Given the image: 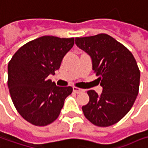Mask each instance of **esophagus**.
<instances>
[{
    "label": "esophagus",
    "mask_w": 148,
    "mask_h": 148,
    "mask_svg": "<svg viewBox=\"0 0 148 148\" xmlns=\"http://www.w3.org/2000/svg\"><path fill=\"white\" fill-rule=\"evenodd\" d=\"M73 90H74V93H84L85 90L84 89H82V88H77V87H73Z\"/></svg>",
    "instance_id": "esophagus-1"
}]
</instances>
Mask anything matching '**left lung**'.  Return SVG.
Listing matches in <instances>:
<instances>
[{
    "label": "left lung",
    "instance_id": "obj_1",
    "mask_svg": "<svg viewBox=\"0 0 148 148\" xmlns=\"http://www.w3.org/2000/svg\"><path fill=\"white\" fill-rule=\"evenodd\" d=\"M75 44L91 56L103 87L100 95L87 91L89 102L82 107L84 114L98 127L113 125L129 112L137 99L140 70L136 60L128 49L107 34L77 37Z\"/></svg>",
    "mask_w": 148,
    "mask_h": 148
}]
</instances>
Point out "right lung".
Wrapping results in <instances>:
<instances>
[{
	"label": "right lung",
	"instance_id": "obj_1",
	"mask_svg": "<svg viewBox=\"0 0 148 148\" xmlns=\"http://www.w3.org/2000/svg\"><path fill=\"white\" fill-rule=\"evenodd\" d=\"M74 38L45 36L26 43L8 64L7 84L17 112L33 125L46 126L55 121L70 86H56L48 79L60 69L64 56L73 47Z\"/></svg>",
	"mask_w": 148,
	"mask_h": 148
}]
</instances>
